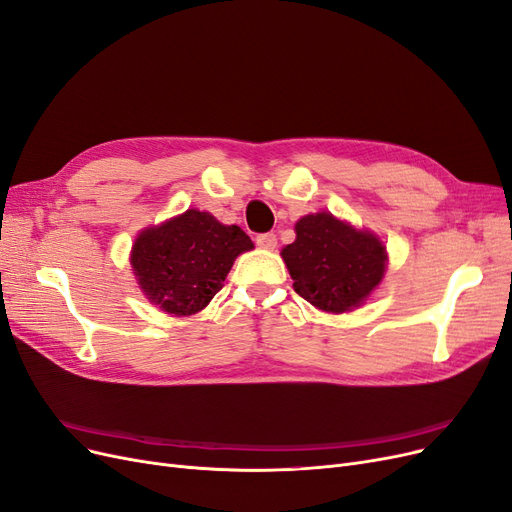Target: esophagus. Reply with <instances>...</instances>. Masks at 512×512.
<instances>
[{
	"mask_svg": "<svg viewBox=\"0 0 512 512\" xmlns=\"http://www.w3.org/2000/svg\"><path fill=\"white\" fill-rule=\"evenodd\" d=\"M256 243L264 250H275L277 235L275 233H260V235H256Z\"/></svg>",
	"mask_w": 512,
	"mask_h": 512,
	"instance_id": "obj_1",
	"label": "esophagus"
}]
</instances>
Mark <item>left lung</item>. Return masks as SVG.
<instances>
[{
  "label": "left lung",
  "instance_id": "obj_1",
  "mask_svg": "<svg viewBox=\"0 0 512 512\" xmlns=\"http://www.w3.org/2000/svg\"><path fill=\"white\" fill-rule=\"evenodd\" d=\"M281 256L296 294L330 313L359 306L386 269V252L374 235L355 231L327 212L300 218L296 241L285 245Z\"/></svg>",
  "mask_w": 512,
  "mask_h": 512
}]
</instances>
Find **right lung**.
<instances>
[{
  "mask_svg": "<svg viewBox=\"0 0 512 512\" xmlns=\"http://www.w3.org/2000/svg\"><path fill=\"white\" fill-rule=\"evenodd\" d=\"M252 248V239L235 224L187 210L138 235L132 269L151 302L172 315H193L222 290L233 260Z\"/></svg>",
  "mask_w": 512,
  "mask_h": 512,
  "instance_id": "right-lung-1",
  "label": "right lung"
}]
</instances>
